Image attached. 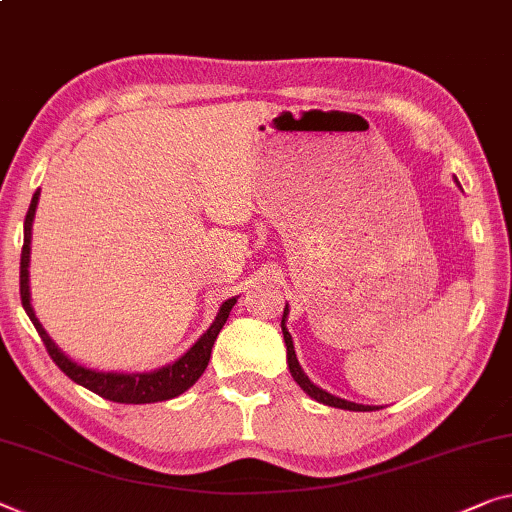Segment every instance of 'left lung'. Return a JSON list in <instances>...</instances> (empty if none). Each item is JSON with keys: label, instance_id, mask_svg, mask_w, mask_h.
I'll return each instance as SVG.
<instances>
[{"label": "left lung", "instance_id": "8db88e82", "mask_svg": "<svg viewBox=\"0 0 512 512\" xmlns=\"http://www.w3.org/2000/svg\"><path fill=\"white\" fill-rule=\"evenodd\" d=\"M286 316H288V304L286 309H283V318H281V332H283V341H286V350H288V368H290V375H293V380L300 384V387L309 393V396L313 400H318V403L322 405H329V407H338V410H350V412H373V410H380V407H373V405H359V403H350V400L345 398H338L334 396V393H329L325 389L316 387L309 380V375H306L302 371L300 361H297V355H295V348H293V338H290L288 329H286Z\"/></svg>", "mask_w": 512, "mask_h": 512}]
</instances>
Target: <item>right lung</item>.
<instances>
[{
  "label": "right lung",
  "instance_id": "1",
  "mask_svg": "<svg viewBox=\"0 0 512 512\" xmlns=\"http://www.w3.org/2000/svg\"><path fill=\"white\" fill-rule=\"evenodd\" d=\"M38 194L41 192H36L34 199H31L27 217H25V245H22V256H20V297L29 320L34 322L36 332L41 334L45 348L50 352L54 364H57L61 371L70 377V380L82 384L84 389L98 393L100 398L114 400V403H123V405L160 403V400L176 398L183 391L190 389L192 384L203 375V371H206L215 338L219 332H222L224 322L229 318L233 304L238 302V297H231V300H226L222 306H219L217 318L208 327V332L203 334L183 357L176 359L174 364L162 366L151 373H105V371H96V368H86L82 364H77V361L66 357L64 352L54 345L52 338L47 336L29 302V251H31L29 245H31V224H34V215L38 206Z\"/></svg>",
  "mask_w": 512,
  "mask_h": 512
}]
</instances>
